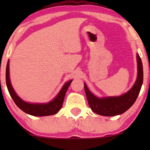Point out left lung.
I'll list each match as a JSON object with an SVG mask.
<instances>
[{
    "label": "left lung",
    "mask_w": 150,
    "mask_h": 150,
    "mask_svg": "<svg viewBox=\"0 0 150 150\" xmlns=\"http://www.w3.org/2000/svg\"><path fill=\"white\" fill-rule=\"evenodd\" d=\"M138 75L134 85L126 93L118 97L98 98L93 96L85 83V91L88 104L96 114L102 116H115L124 113L133 105L141 91L143 81V64L139 55L137 54Z\"/></svg>",
    "instance_id": "obj_1"
}]
</instances>
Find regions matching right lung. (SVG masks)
<instances>
[{"label":"right lung","instance_id":"add662e5","mask_svg":"<svg viewBox=\"0 0 150 150\" xmlns=\"http://www.w3.org/2000/svg\"><path fill=\"white\" fill-rule=\"evenodd\" d=\"M9 62L6 67V84L10 96L13 99L15 104L26 113L31 115L33 116H48L56 114L62 107L65 95L69 85L72 80L67 82L63 85V87L59 92L58 95L52 101L46 104H30L24 102L20 99L12 87L9 79Z\"/></svg>","mask_w":150,"mask_h":150}]
</instances>
